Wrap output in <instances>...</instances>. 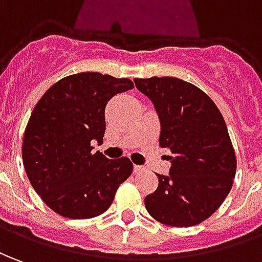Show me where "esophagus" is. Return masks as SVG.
<instances>
[{
  "mask_svg": "<svg viewBox=\"0 0 262 262\" xmlns=\"http://www.w3.org/2000/svg\"><path fill=\"white\" fill-rule=\"evenodd\" d=\"M144 167L142 165H134V172H141Z\"/></svg>",
  "mask_w": 262,
  "mask_h": 262,
  "instance_id": "obj_1",
  "label": "esophagus"
}]
</instances>
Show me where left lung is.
<instances>
[{"label": "left lung", "instance_id": "obj_1", "mask_svg": "<svg viewBox=\"0 0 262 262\" xmlns=\"http://www.w3.org/2000/svg\"><path fill=\"white\" fill-rule=\"evenodd\" d=\"M161 125L160 145L169 148L168 176L145 196L148 214L162 224L191 227L220 208L235 177V154L225 121L200 88L174 77L135 78Z\"/></svg>", "mask_w": 262, "mask_h": 262}]
</instances>
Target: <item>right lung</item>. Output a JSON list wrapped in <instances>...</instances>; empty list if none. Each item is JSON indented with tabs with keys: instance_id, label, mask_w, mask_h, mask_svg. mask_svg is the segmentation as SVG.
Instances as JSON below:
<instances>
[{
	"instance_id": "add662e5",
	"label": "right lung",
	"mask_w": 262,
	"mask_h": 262,
	"mask_svg": "<svg viewBox=\"0 0 262 262\" xmlns=\"http://www.w3.org/2000/svg\"><path fill=\"white\" fill-rule=\"evenodd\" d=\"M131 88L128 78L74 74L55 82L34 108L23 162L32 188L59 215L84 220L105 212L131 176L127 157L108 160L91 145L102 142L108 101Z\"/></svg>"
}]
</instances>
